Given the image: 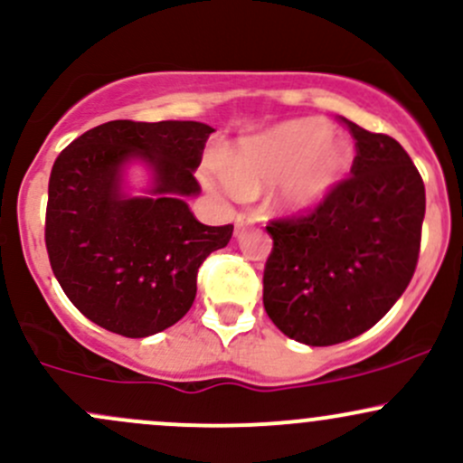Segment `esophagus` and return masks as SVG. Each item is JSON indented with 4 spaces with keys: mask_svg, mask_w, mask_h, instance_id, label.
Listing matches in <instances>:
<instances>
[{
    "mask_svg": "<svg viewBox=\"0 0 463 463\" xmlns=\"http://www.w3.org/2000/svg\"><path fill=\"white\" fill-rule=\"evenodd\" d=\"M252 222L255 220H252L250 215H243V213H240L235 220V232H241V231H246V228H250Z\"/></svg>",
    "mask_w": 463,
    "mask_h": 463,
    "instance_id": "34e87169",
    "label": "esophagus"
}]
</instances>
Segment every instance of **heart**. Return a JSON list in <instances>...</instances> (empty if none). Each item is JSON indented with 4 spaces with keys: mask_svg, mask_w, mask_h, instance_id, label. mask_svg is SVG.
Segmentation results:
<instances>
[{
    "mask_svg": "<svg viewBox=\"0 0 463 463\" xmlns=\"http://www.w3.org/2000/svg\"><path fill=\"white\" fill-rule=\"evenodd\" d=\"M352 165V142L332 136L323 118H298L235 142L222 157L220 174L206 171L204 182L240 197L274 186V211L303 217L334 195Z\"/></svg>",
    "mask_w": 463,
    "mask_h": 463,
    "instance_id": "b5f03b06",
    "label": "heart"
}]
</instances>
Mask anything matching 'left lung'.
<instances>
[{"instance_id": "1", "label": "left lung", "mask_w": 463, "mask_h": 463, "mask_svg": "<svg viewBox=\"0 0 463 463\" xmlns=\"http://www.w3.org/2000/svg\"><path fill=\"white\" fill-rule=\"evenodd\" d=\"M345 120V118H343ZM352 175L321 208L266 228L263 307L288 338L327 347L373 327L418 266L424 182L398 140L345 120Z\"/></svg>"}]
</instances>
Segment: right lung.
Listing matches in <instances>:
<instances>
[{
  "label": "right lung",
  "mask_w": 463,
  "mask_h": 463,
  "mask_svg": "<svg viewBox=\"0 0 463 463\" xmlns=\"http://www.w3.org/2000/svg\"><path fill=\"white\" fill-rule=\"evenodd\" d=\"M213 127L195 120H109L61 151L50 174L45 248L65 297L91 323L154 336L189 312L197 270L228 246L232 226L197 222L193 171ZM150 180L140 194L128 169Z\"/></svg>",
  "instance_id": "add662e5"
}]
</instances>
